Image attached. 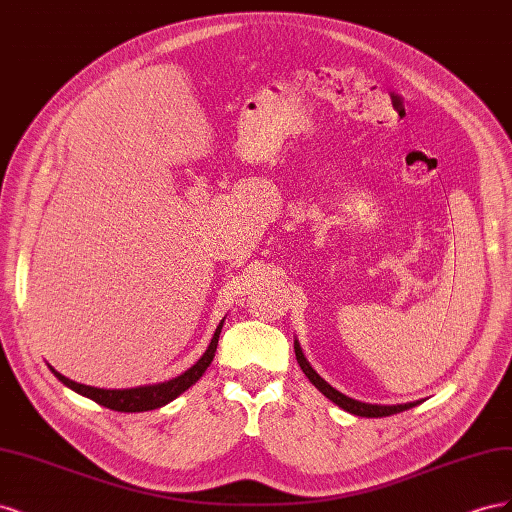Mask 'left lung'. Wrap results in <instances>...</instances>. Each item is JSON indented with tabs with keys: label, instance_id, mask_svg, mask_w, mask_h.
<instances>
[{
	"label": "left lung",
	"instance_id": "1",
	"mask_svg": "<svg viewBox=\"0 0 512 512\" xmlns=\"http://www.w3.org/2000/svg\"><path fill=\"white\" fill-rule=\"evenodd\" d=\"M294 354H297V361H299V365H301V369H303V374L309 378V382H312L324 397H329V399L333 401V404H337L339 408L350 412V414L367 416V418H378V416H391V414H397V412L410 410V408H414V406L418 404V401H410V404H397V406L363 404V401H356V399H352V397H348V395H344V393H339L337 389H333V386H331L327 380H322V378L316 374V369L307 363L305 354H303V350H301L297 339H294Z\"/></svg>",
	"mask_w": 512,
	"mask_h": 512
}]
</instances>
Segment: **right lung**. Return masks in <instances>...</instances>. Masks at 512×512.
I'll list each match as a JSON object with an SVG mask.
<instances>
[{
    "instance_id": "right-lung-1",
    "label": "right lung",
    "mask_w": 512,
    "mask_h": 512,
    "mask_svg": "<svg viewBox=\"0 0 512 512\" xmlns=\"http://www.w3.org/2000/svg\"><path fill=\"white\" fill-rule=\"evenodd\" d=\"M222 324L224 320L218 324L215 329L211 344L207 346L205 354L188 369L183 371L181 376L168 380V382H160V384H147V386H136V389H98V386H87V384H79L66 376H61L59 371H55L51 367L53 374L57 376L59 382H64L68 389H72L74 393H79L83 397L94 399L96 404L111 408L117 412H147V410H156L162 408L170 401L177 399L181 393H185L190 389L192 384H196L200 380V376L205 374L207 367L211 365L213 356H215V348H218V339L222 333Z\"/></svg>"
}]
</instances>
